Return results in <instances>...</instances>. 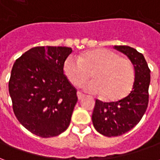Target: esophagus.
Returning a JSON list of instances; mask_svg holds the SVG:
<instances>
[{"label":"esophagus","instance_id":"esophagus-1","mask_svg":"<svg viewBox=\"0 0 160 160\" xmlns=\"http://www.w3.org/2000/svg\"><path fill=\"white\" fill-rule=\"evenodd\" d=\"M77 96H78V99H79V100H81L83 98H85V95H84L83 93L80 92H77Z\"/></svg>","mask_w":160,"mask_h":160}]
</instances>
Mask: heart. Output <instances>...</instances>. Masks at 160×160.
Wrapping results in <instances>:
<instances>
[{"mask_svg": "<svg viewBox=\"0 0 160 160\" xmlns=\"http://www.w3.org/2000/svg\"><path fill=\"white\" fill-rule=\"evenodd\" d=\"M71 83L79 87L90 77L94 80L84 85V90L104 95L109 101H119L130 92L134 82V68L130 60L121 57L108 49H95L80 58L69 56L63 66Z\"/></svg>", "mask_w": 160, "mask_h": 160, "instance_id": "obj_1", "label": "heart"}]
</instances>
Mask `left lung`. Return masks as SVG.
<instances>
[{
  "label": "left lung",
  "mask_w": 160,
  "mask_h": 160,
  "mask_svg": "<svg viewBox=\"0 0 160 160\" xmlns=\"http://www.w3.org/2000/svg\"><path fill=\"white\" fill-rule=\"evenodd\" d=\"M133 63L134 82L128 96L117 102L104 103L96 100L92 116L95 129L104 136L112 137L127 133L139 123L147 111L150 69L144 56L134 48L126 45H115Z\"/></svg>",
  "instance_id": "8db88e82"
}]
</instances>
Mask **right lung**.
Segmentation results:
<instances>
[{
  "mask_svg": "<svg viewBox=\"0 0 160 160\" xmlns=\"http://www.w3.org/2000/svg\"><path fill=\"white\" fill-rule=\"evenodd\" d=\"M72 51L62 46L34 47L12 66L8 83L12 110L19 122L38 136H56L69 126L78 98L63 66Z\"/></svg>",
  "mask_w": 160,
  "mask_h": 160,
  "instance_id": "right-lung-1",
  "label": "right lung"
}]
</instances>
